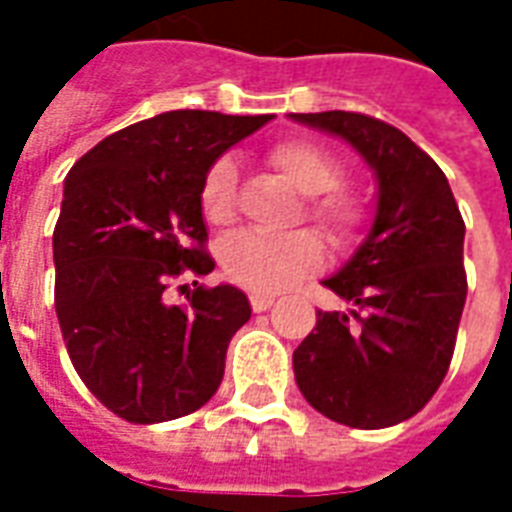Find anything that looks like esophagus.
<instances>
[{"instance_id": "34e87169", "label": "esophagus", "mask_w": 512, "mask_h": 512, "mask_svg": "<svg viewBox=\"0 0 512 512\" xmlns=\"http://www.w3.org/2000/svg\"><path fill=\"white\" fill-rule=\"evenodd\" d=\"M249 304H252V310L255 312H266L271 304H274V296L271 293H260V290H255L252 296H249Z\"/></svg>"}]
</instances>
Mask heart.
<instances>
[{
	"instance_id": "obj_1",
	"label": "heart",
	"mask_w": 512,
	"mask_h": 512,
	"mask_svg": "<svg viewBox=\"0 0 512 512\" xmlns=\"http://www.w3.org/2000/svg\"><path fill=\"white\" fill-rule=\"evenodd\" d=\"M268 161L293 189L307 197V208H304L307 216L321 224L334 241H345L348 235H354L362 213L351 194L334 189L343 178V169L329 150L304 139H290L274 147L268 153ZM200 202L208 222L224 224L233 219V158H219L208 169ZM219 260L224 274L238 285L255 290H279L321 266L323 244L310 230H296L288 235L235 233L224 241Z\"/></svg>"
}]
</instances>
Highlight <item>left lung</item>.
Instances as JSON below:
<instances>
[{
    "label": "left lung",
    "mask_w": 512,
    "mask_h": 512,
    "mask_svg": "<svg viewBox=\"0 0 512 512\" xmlns=\"http://www.w3.org/2000/svg\"><path fill=\"white\" fill-rule=\"evenodd\" d=\"M354 147L376 178L365 241L323 285L348 301L318 310L293 351L301 395L340 425L414 417L447 376L466 301L461 211L439 164L403 131L356 112L290 115Z\"/></svg>",
    "instance_id": "obj_1"
}]
</instances>
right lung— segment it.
Masks as SVG:
<instances>
[{"instance_id":"1","label":"right lung","mask_w":512,"mask_h":512,"mask_svg":"<svg viewBox=\"0 0 512 512\" xmlns=\"http://www.w3.org/2000/svg\"><path fill=\"white\" fill-rule=\"evenodd\" d=\"M268 120L175 109L106 136L68 172L54 307L76 373L117 417H186L222 384L227 345L252 318L244 290L197 288L186 307L164 293L183 274L213 271L202 183L216 158Z\"/></svg>"}]
</instances>
